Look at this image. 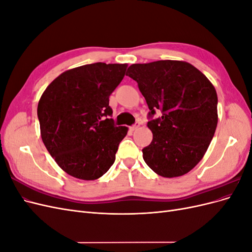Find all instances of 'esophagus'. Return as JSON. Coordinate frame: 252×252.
Wrapping results in <instances>:
<instances>
[{
    "label": "esophagus",
    "instance_id": "obj_1",
    "mask_svg": "<svg viewBox=\"0 0 252 252\" xmlns=\"http://www.w3.org/2000/svg\"><path fill=\"white\" fill-rule=\"evenodd\" d=\"M140 125H141V124L139 123V122H136V123H135L133 126H131V127H130V130H131V131L136 130V129H138V128L140 127Z\"/></svg>",
    "mask_w": 252,
    "mask_h": 252
}]
</instances>
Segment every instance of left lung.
Here are the masks:
<instances>
[{"label":"left lung","mask_w":252,"mask_h":252,"mask_svg":"<svg viewBox=\"0 0 252 252\" xmlns=\"http://www.w3.org/2000/svg\"><path fill=\"white\" fill-rule=\"evenodd\" d=\"M126 75L138 83L149 108L147 123L154 138L143 158L164 178L184 175L207 151L218 125L216 88L194 66L164 60L132 64ZM156 111L162 116L152 119Z\"/></svg>","instance_id":"1"}]
</instances>
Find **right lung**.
<instances>
[{"instance_id": "1", "label": "right lung", "mask_w": 252, "mask_h": 252, "mask_svg": "<svg viewBox=\"0 0 252 252\" xmlns=\"http://www.w3.org/2000/svg\"><path fill=\"white\" fill-rule=\"evenodd\" d=\"M127 64L94 63L61 73L37 105L41 136L57 164L73 178L94 181L108 171L128 131L110 117L109 96Z\"/></svg>"}]
</instances>
